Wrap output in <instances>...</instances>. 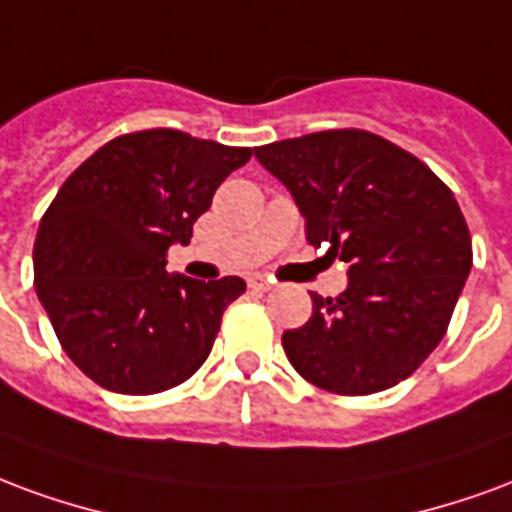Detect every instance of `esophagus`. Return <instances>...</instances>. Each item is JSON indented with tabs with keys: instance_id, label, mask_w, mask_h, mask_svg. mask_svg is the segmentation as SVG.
<instances>
[{
	"instance_id": "1",
	"label": "esophagus",
	"mask_w": 512,
	"mask_h": 512,
	"mask_svg": "<svg viewBox=\"0 0 512 512\" xmlns=\"http://www.w3.org/2000/svg\"><path fill=\"white\" fill-rule=\"evenodd\" d=\"M248 286H251L253 292H270V289H272V283H270V281H264L261 275H256V278H251V281H248Z\"/></svg>"
}]
</instances>
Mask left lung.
<instances>
[{"mask_svg": "<svg viewBox=\"0 0 512 512\" xmlns=\"http://www.w3.org/2000/svg\"><path fill=\"white\" fill-rule=\"evenodd\" d=\"M253 152L289 188L313 248L349 264L346 292H311V319L283 333L294 371L338 395L404 382L445 338L472 270L453 190L368 130H322Z\"/></svg>", "mask_w": 512, "mask_h": 512, "instance_id": "1", "label": "left lung"}]
</instances>
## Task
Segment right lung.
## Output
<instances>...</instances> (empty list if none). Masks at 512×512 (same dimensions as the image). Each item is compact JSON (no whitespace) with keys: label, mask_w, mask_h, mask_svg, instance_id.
Returning <instances> with one entry per match:
<instances>
[{"label":"right lung","mask_w":512,"mask_h":512,"mask_svg":"<svg viewBox=\"0 0 512 512\" xmlns=\"http://www.w3.org/2000/svg\"><path fill=\"white\" fill-rule=\"evenodd\" d=\"M248 160V147L155 128L111 138L65 179L37 229L35 289L92 382L163 393L210 357L245 281L169 275L166 253L188 245L220 182Z\"/></svg>","instance_id":"add662e5"}]
</instances>
